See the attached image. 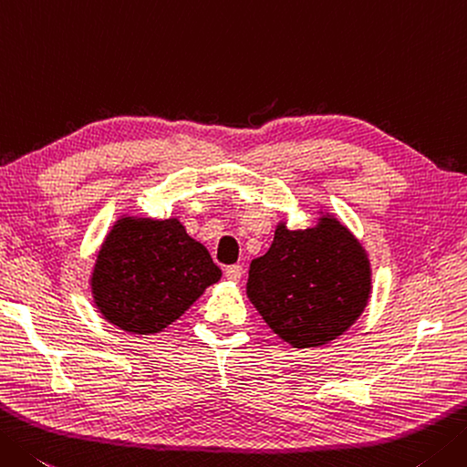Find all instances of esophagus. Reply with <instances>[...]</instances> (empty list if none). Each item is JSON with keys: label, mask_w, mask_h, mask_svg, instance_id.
Masks as SVG:
<instances>
[{"label": "esophagus", "mask_w": 467, "mask_h": 467, "mask_svg": "<svg viewBox=\"0 0 467 467\" xmlns=\"http://www.w3.org/2000/svg\"><path fill=\"white\" fill-rule=\"evenodd\" d=\"M224 275L231 281H239L243 277V267L241 265H228V267L224 269Z\"/></svg>", "instance_id": "34e87169"}]
</instances>
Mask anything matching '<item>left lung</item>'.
I'll use <instances>...</instances> for the list:
<instances>
[{
	"instance_id": "8db88e82",
	"label": "left lung",
	"mask_w": 467,
	"mask_h": 467,
	"mask_svg": "<svg viewBox=\"0 0 467 467\" xmlns=\"http://www.w3.org/2000/svg\"><path fill=\"white\" fill-rule=\"evenodd\" d=\"M368 294L362 246L332 216L306 231L279 224L271 249L251 263L246 281L253 306L294 348H316L348 330Z\"/></svg>"
}]
</instances>
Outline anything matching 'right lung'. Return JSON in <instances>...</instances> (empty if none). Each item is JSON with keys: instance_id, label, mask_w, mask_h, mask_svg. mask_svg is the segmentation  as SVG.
Instances as JSON below:
<instances>
[{"instance_id": "1", "label": "right lung", "mask_w": 467, "mask_h": 467, "mask_svg": "<svg viewBox=\"0 0 467 467\" xmlns=\"http://www.w3.org/2000/svg\"><path fill=\"white\" fill-rule=\"evenodd\" d=\"M221 279L204 244L176 218H121L99 251L93 296L105 319L130 334H155Z\"/></svg>"}]
</instances>
